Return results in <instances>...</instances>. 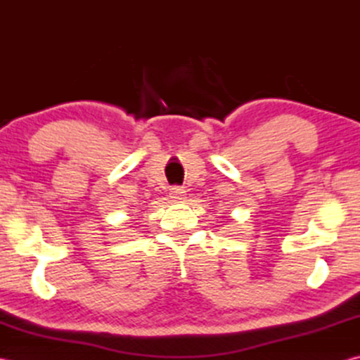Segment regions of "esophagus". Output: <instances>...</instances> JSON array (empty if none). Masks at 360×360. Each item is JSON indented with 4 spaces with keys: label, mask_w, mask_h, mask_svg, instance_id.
<instances>
[{
    "label": "esophagus",
    "mask_w": 360,
    "mask_h": 360,
    "mask_svg": "<svg viewBox=\"0 0 360 360\" xmlns=\"http://www.w3.org/2000/svg\"><path fill=\"white\" fill-rule=\"evenodd\" d=\"M184 188H182V187H178V186H176V187H173L172 188V198H174V200H182V196H184Z\"/></svg>",
    "instance_id": "esophagus-1"
}]
</instances>
